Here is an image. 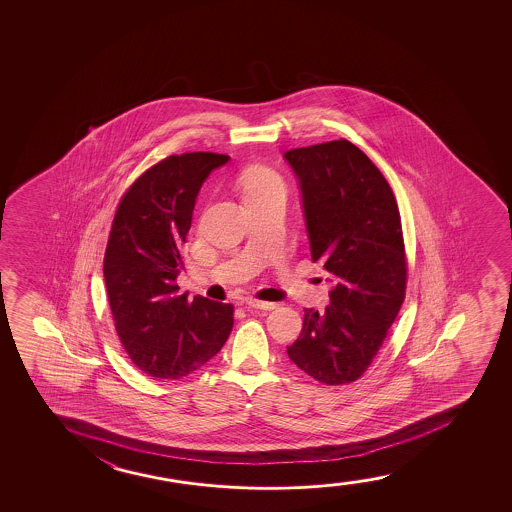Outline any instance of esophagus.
Segmentation results:
<instances>
[{"instance_id":"esophagus-1","label":"esophagus","mask_w":512,"mask_h":512,"mask_svg":"<svg viewBox=\"0 0 512 512\" xmlns=\"http://www.w3.org/2000/svg\"><path fill=\"white\" fill-rule=\"evenodd\" d=\"M246 304H248V306H252V308L266 309V311H271V309H274L276 306H278L276 302L257 301V299H248Z\"/></svg>"}]
</instances>
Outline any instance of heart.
I'll return each mask as SVG.
<instances>
[{"label": "heart", "mask_w": 512, "mask_h": 512, "mask_svg": "<svg viewBox=\"0 0 512 512\" xmlns=\"http://www.w3.org/2000/svg\"><path fill=\"white\" fill-rule=\"evenodd\" d=\"M241 187H243V196H250V194H257V192H264V190H283V183H281L280 176L276 175L271 169L257 166V168L246 171Z\"/></svg>", "instance_id": "b5f03b06"}]
</instances>
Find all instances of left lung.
Wrapping results in <instances>:
<instances>
[{"label": "left lung", "instance_id": "8db88e82", "mask_svg": "<svg viewBox=\"0 0 512 512\" xmlns=\"http://www.w3.org/2000/svg\"><path fill=\"white\" fill-rule=\"evenodd\" d=\"M302 194L311 259L329 273L325 311L304 309L288 358L325 385L357 381L406 297L399 208L371 159L348 140L285 152Z\"/></svg>", "mask_w": 512, "mask_h": 512}]
</instances>
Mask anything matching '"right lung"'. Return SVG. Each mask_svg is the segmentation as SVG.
Here are the masks:
<instances>
[{
	"label": "right lung",
	"mask_w": 512,
	"mask_h": 512,
	"mask_svg": "<svg viewBox=\"0 0 512 512\" xmlns=\"http://www.w3.org/2000/svg\"><path fill=\"white\" fill-rule=\"evenodd\" d=\"M229 155H169L127 189L105 252L106 292L120 343L152 378L180 379L222 350L232 304L178 294L182 245L204 180Z\"/></svg>",
	"instance_id": "add662e5"
}]
</instances>
